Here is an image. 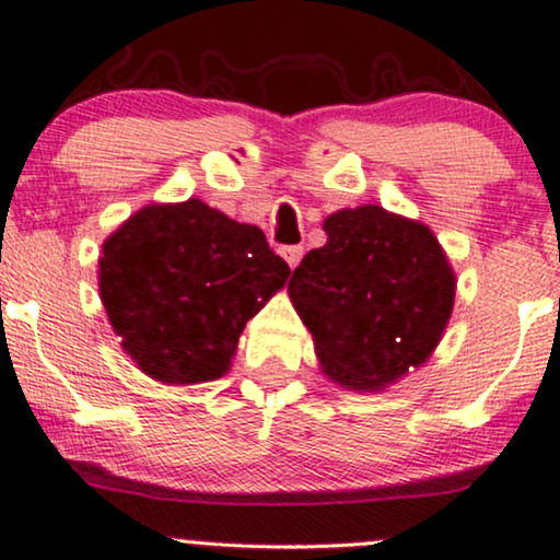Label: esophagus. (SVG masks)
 Instances as JSON below:
<instances>
[{"label": "esophagus", "instance_id": "1", "mask_svg": "<svg viewBox=\"0 0 560 560\" xmlns=\"http://www.w3.org/2000/svg\"><path fill=\"white\" fill-rule=\"evenodd\" d=\"M281 255H284L289 268H298V262L302 258V247H298V244H292V247H281Z\"/></svg>", "mask_w": 560, "mask_h": 560}]
</instances>
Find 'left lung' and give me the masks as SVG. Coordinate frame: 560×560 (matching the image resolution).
<instances>
[{
  "label": "left lung",
  "instance_id": "8db88e82",
  "mask_svg": "<svg viewBox=\"0 0 560 560\" xmlns=\"http://www.w3.org/2000/svg\"><path fill=\"white\" fill-rule=\"evenodd\" d=\"M324 231L329 240L294 268L289 298L324 374L376 392L440 345L455 273L429 226L378 205L331 213Z\"/></svg>",
  "mask_w": 560,
  "mask_h": 560
}]
</instances>
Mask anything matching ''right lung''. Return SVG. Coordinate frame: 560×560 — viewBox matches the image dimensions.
I'll use <instances>...</instances> for the list:
<instances>
[{"label": "right lung", "instance_id": "right-lung-1", "mask_svg": "<svg viewBox=\"0 0 560 560\" xmlns=\"http://www.w3.org/2000/svg\"><path fill=\"white\" fill-rule=\"evenodd\" d=\"M289 273L258 226L186 199L147 205L107 236L100 298L147 376L199 384L226 374L244 324Z\"/></svg>", "mask_w": 560, "mask_h": 560}]
</instances>
